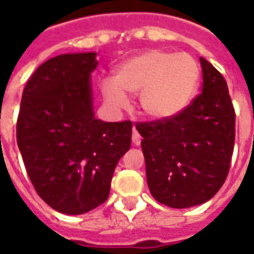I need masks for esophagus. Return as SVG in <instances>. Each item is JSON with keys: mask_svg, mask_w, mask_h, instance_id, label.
Instances as JSON below:
<instances>
[{"mask_svg": "<svg viewBox=\"0 0 254 254\" xmlns=\"http://www.w3.org/2000/svg\"><path fill=\"white\" fill-rule=\"evenodd\" d=\"M132 141H133V144H134V145H140V143H141V137H140V134H138V132L136 130V127H133Z\"/></svg>", "mask_w": 254, "mask_h": 254, "instance_id": "obj_1", "label": "esophagus"}]
</instances>
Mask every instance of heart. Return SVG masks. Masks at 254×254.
<instances>
[{"mask_svg":"<svg viewBox=\"0 0 254 254\" xmlns=\"http://www.w3.org/2000/svg\"><path fill=\"white\" fill-rule=\"evenodd\" d=\"M200 83V65L187 53L147 50L117 67L116 78H105L100 88L114 109L127 105V95L138 94V106L151 120H170L190 105Z\"/></svg>","mask_w":254,"mask_h":254,"instance_id":"b5f03b06","label":"heart"}]
</instances>
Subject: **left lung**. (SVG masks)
<instances>
[{"label":"left lung","mask_w":254,"mask_h":254,"mask_svg":"<svg viewBox=\"0 0 254 254\" xmlns=\"http://www.w3.org/2000/svg\"><path fill=\"white\" fill-rule=\"evenodd\" d=\"M202 92L170 120L137 122L151 194L171 208L212 198L226 181L235 138V111L224 77L200 58Z\"/></svg>","instance_id":"8db88e82"}]
</instances>
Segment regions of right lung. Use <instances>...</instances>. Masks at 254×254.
<instances>
[{
	"label": "right lung",
	"mask_w": 254,
	"mask_h": 254,
	"mask_svg": "<svg viewBox=\"0 0 254 254\" xmlns=\"http://www.w3.org/2000/svg\"><path fill=\"white\" fill-rule=\"evenodd\" d=\"M95 53L61 54L27 81L17 145L36 193L53 209L81 215L105 202L116 166L130 148L132 122L95 118Z\"/></svg>",
	"instance_id": "add662e5"
}]
</instances>
